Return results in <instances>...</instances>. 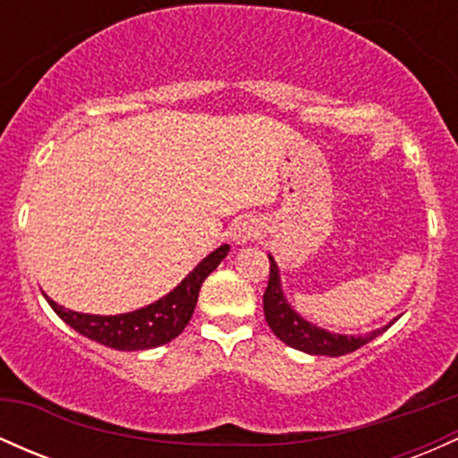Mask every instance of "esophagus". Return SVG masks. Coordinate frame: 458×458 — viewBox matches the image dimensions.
I'll return each mask as SVG.
<instances>
[{
    "instance_id": "34e87169",
    "label": "esophagus",
    "mask_w": 458,
    "mask_h": 458,
    "mask_svg": "<svg viewBox=\"0 0 458 458\" xmlns=\"http://www.w3.org/2000/svg\"><path fill=\"white\" fill-rule=\"evenodd\" d=\"M259 234H260V224L251 217L241 219V222L233 228V239L239 245L251 243L254 239H259Z\"/></svg>"
}]
</instances>
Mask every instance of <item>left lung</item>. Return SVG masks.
Listing matches in <instances>:
<instances>
[{
	"label": "left lung",
	"instance_id": "8db88e82",
	"mask_svg": "<svg viewBox=\"0 0 458 458\" xmlns=\"http://www.w3.org/2000/svg\"><path fill=\"white\" fill-rule=\"evenodd\" d=\"M269 284H267V291L262 295V306H265V318L269 323V327L282 343H286L293 349L303 351V353L310 355H329L338 357L353 353V351L360 349L370 343L372 338L383 334L387 327L375 329L366 335H343V334H331L327 329H320L317 325L308 323L306 318H301L295 310L291 308V303L286 301L282 293L280 284V269H277L273 256H269Z\"/></svg>",
	"mask_w": 458,
	"mask_h": 458
}]
</instances>
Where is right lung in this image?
Returning a JSON list of instances; mask_svg holds the SVG:
<instances>
[{
	"label": "right lung",
	"mask_w": 458,
	"mask_h": 458,
	"mask_svg": "<svg viewBox=\"0 0 458 458\" xmlns=\"http://www.w3.org/2000/svg\"><path fill=\"white\" fill-rule=\"evenodd\" d=\"M230 245H222L211 251L172 293L161 297L150 306L114 317H98V314H81L57 306L54 299L45 295L49 306L64 323L79 331L86 338L101 343L109 349L118 351H146L155 346L167 344L187 327L193 310H196L199 286L217 265L228 256Z\"/></svg>",
	"instance_id": "right-lung-1"
}]
</instances>
